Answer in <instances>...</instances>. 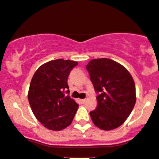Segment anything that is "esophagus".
Segmentation results:
<instances>
[{"label":"esophagus","instance_id":"1","mask_svg":"<svg viewBox=\"0 0 159 159\" xmlns=\"http://www.w3.org/2000/svg\"><path fill=\"white\" fill-rule=\"evenodd\" d=\"M79 102L81 103V104H84V103L85 102V99H80Z\"/></svg>","mask_w":159,"mask_h":159}]
</instances>
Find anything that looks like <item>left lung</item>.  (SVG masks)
Segmentation results:
<instances>
[{
    "mask_svg": "<svg viewBox=\"0 0 159 159\" xmlns=\"http://www.w3.org/2000/svg\"><path fill=\"white\" fill-rule=\"evenodd\" d=\"M86 70L97 93V108L89 112L93 122L105 131L118 128L135 106L132 77L122 65L108 58L91 60Z\"/></svg>",
    "mask_w": 159,
    "mask_h": 159,
    "instance_id": "1",
    "label": "left lung"
}]
</instances>
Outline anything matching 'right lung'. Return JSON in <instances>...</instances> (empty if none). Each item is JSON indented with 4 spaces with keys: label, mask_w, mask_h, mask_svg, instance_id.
Listing matches in <instances>:
<instances>
[{
    "label": "right lung",
    "mask_w": 159,
    "mask_h": 159,
    "mask_svg": "<svg viewBox=\"0 0 159 159\" xmlns=\"http://www.w3.org/2000/svg\"><path fill=\"white\" fill-rule=\"evenodd\" d=\"M77 65L71 60H52L39 67L31 79L28 95L30 106L48 129L61 131L72 123L78 104L69 96L67 79Z\"/></svg>",
    "instance_id": "1"
}]
</instances>
